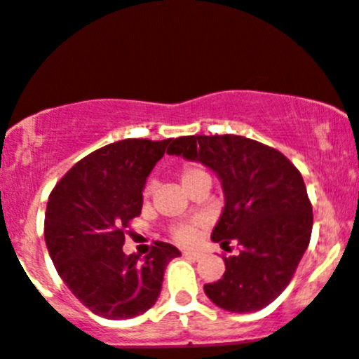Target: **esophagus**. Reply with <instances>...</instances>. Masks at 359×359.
I'll use <instances>...</instances> for the list:
<instances>
[{
    "label": "esophagus",
    "mask_w": 359,
    "mask_h": 359,
    "mask_svg": "<svg viewBox=\"0 0 359 359\" xmlns=\"http://www.w3.org/2000/svg\"><path fill=\"white\" fill-rule=\"evenodd\" d=\"M184 255H186L187 259H192V261H199V259L203 257V254L196 250H184Z\"/></svg>",
    "instance_id": "obj_1"
}]
</instances>
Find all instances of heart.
<instances>
[{
    "label": "heart",
    "instance_id": "obj_1",
    "mask_svg": "<svg viewBox=\"0 0 359 359\" xmlns=\"http://www.w3.org/2000/svg\"><path fill=\"white\" fill-rule=\"evenodd\" d=\"M180 182L186 191L191 187L198 186L201 182H211L210 173L204 170L199 165H186V167L180 170ZM153 192V184L149 182L147 187H144V196H149ZM196 231H198V223H177L170 228L172 237L177 240L179 243H191L196 237Z\"/></svg>",
    "mask_w": 359,
    "mask_h": 359
}]
</instances>
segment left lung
<instances>
[{"label": "left lung", "mask_w": 359, "mask_h": 359, "mask_svg": "<svg viewBox=\"0 0 359 359\" xmlns=\"http://www.w3.org/2000/svg\"><path fill=\"white\" fill-rule=\"evenodd\" d=\"M168 155L206 165L222 180L224 208L211 240L240 254L224 257V274L204 285L219 309L257 312L290 285L312 235V204L302 173L278 149L243 136H182Z\"/></svg>", "instance_id": "left-lung-1"}]
</instances>
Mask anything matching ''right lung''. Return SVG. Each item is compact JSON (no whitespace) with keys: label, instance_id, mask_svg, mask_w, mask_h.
Returning a JSON list of instances; mask_svg holds the SVG:
<instances>
[{"label":"right lung","instance_id":"1","mask_svg":"<svg viewBox=\"0 0 359 359\" xmlns=\"http://www.w3.org/2000/svg\"><path fill=\"white\" fill-rule=\"evenodd\" d=\"M172 140H122L90 153L47 201L44 237L57 274L86 309L110 320L147 312L158 300L177 247L122 252L126 228L141 215L148 175Z\"/></svg>","mask_w":359,"mask_h":359}]
</instances>
